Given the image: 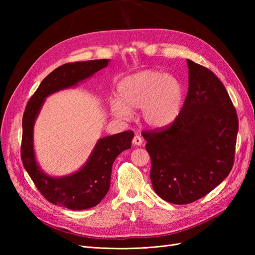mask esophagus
Returning a JSON list of instances; mask_svg holds the SVG:
<instances>
[{"mask_svg":"<svg viewBox=\"0 0 255 255\" xmlns=\"http://www.w3.org/2000/svg\"><path fill=\"white\" fill-rule=\"evenodd\" d=\"M132 142H133L135 145H141V144H142V138H141V136L136 134V135L134 136V138H133V141H132Z\"/></svg>","mask_w":255,"mask_h":255,"instance_id":"esophagus-1","label":"esophagus"}]
</instances>
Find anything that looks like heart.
Masks as SVG:
<instances>
[{
  "instance_id": "b5f03b06",
  "label": "heart",
  "mask_w": 255,
  "mask_h": 255,
  "mask_svg": "<svg viewBox=\"0 0 255 255\" xmlns=\"http://www.w3.org/2000/svg\"><path fill=\"white\" fill-rule=\"evenodd\" d=\"M117 96L110 102L114 116L128 119L132 110L141 109V118L151 128L170 127L179 118L184 103V87L173 75L145 69L122 79Z\"/></svg>"
}]
</instances>
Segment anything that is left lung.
<instances>
[{
    "label": "left lung",
    "mask_w": 255,
    "mask_h": 255,
    "mask_svg": "<svg viewBox=\"0 0 255 255\" xmlns=\"http://www.w3.org/2000/svg\"><path fill=\"white\" fill-rule=\"evenodd\" d=\"M188 92L181 114L160 130L143 132L154 191L167 202L188 204L229 175L234 164L238 118L220 80L187 59Z\"/></svg>",
    "instance_id": "obj_1"
}]
</instances>
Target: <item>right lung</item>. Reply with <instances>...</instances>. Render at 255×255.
I'll return each mask as SVG.
<instances>
[{"mask_svg": "<svg viewBox=\"0 0 255 255\" xmlns=\"http://www.w3.org/2000/svg\"><path fill=\"white\" fill-rule=\"evenodd\" d=\"M109 59L76 61L53 70L29 99L22 119L21 158L23 166L42 196L49 202L73 211L98 205L109 192L113 164L119 154L132 145L134 133L126 130L100 138L85 165L71 174L51 176L38 165L34 150V126L49 96L75 87L107 67Z\"/></svg>", "mask_w": 255, "mask_h": 255, "instance_id": "obj_1", "label": "right lung"}]
</instances>
